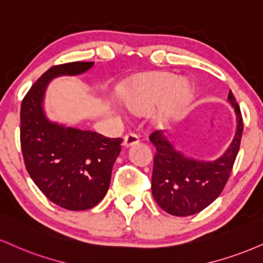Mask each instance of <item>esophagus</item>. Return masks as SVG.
<instances>
[{"label":"esophagus","mask_w":263,"mask_h":263,"mask_svg":"<svg viewBox=\"0 0 263 263\" xmlns=\"http://www.w3.org/2000/svg\"><path fill=\"white\" fill-rule=\"evenodd\" d=\"M138 141H140L138 136L136 134H132V132H128V134L123 136V145H125V147H129V145L138 143Z\"/></svg>","instance_id":"esophagus-1"}]
</instances>
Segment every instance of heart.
I'll use <instances>...</instances> for the list:
<instances>
[{"label":"heart","mask_w":263,"mask_h":263,"mask_svg":"<svg viewBox=\"0 0 263 263\" xmlns=\"http://www.w3.org/2000/svg\"><path fill=\"white\" fill-rule=\"evenodd\" d=\"M194 88L189 82H178V76L154 72L132 78L123 85L121 97L132 112L142 114L163 99L156 111L158 122H165L191 99Z\"/></svg>","instance_id":"obj_1"}]
</instances>
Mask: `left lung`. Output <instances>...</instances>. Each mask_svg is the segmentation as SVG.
Listing matches in <instances>:
<instances>
[{
	"label": "left lung",
	"mask_w": 263,
	"mask_h": 263,
	"mask_svg": "<svg viewBox=\"0 0 263 263\" xmlns=\"http://www.w3.org/2000/svg\"><path fill=\"white\" fill-rule=\"evenodd\" d=\"M228 99L235 109L238 128L224 156L214 162L190 159L176 151L160 131L151 135L149 140L157 149L153 158L152 195L166 213L192 216L208 207L223 191L238 156L243 129L241 111L232 90Z\"/></svg>",
	"instance_id": "obj_1"
}]
</instances>
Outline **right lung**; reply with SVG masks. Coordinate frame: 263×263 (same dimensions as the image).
I'll return each instance as SVG.
<instances>
[{"label":"right lung","mask_w":263,"mask_h":263,"mask_svg":"<svg viewBox=\"0 0 263 263\" xmlns=\"http://www.w3.org/2000/svg\"><path fill=\"white\" fill-rule=\"evenodd\" d=\"M94 62H68L49 68L25 94L21 105V147L25 167L50 201L69 211L97 205L109 190L122 138L50 122L43 110L52 78L80 74Z\"/></svg>","instance_id":"1"}]
</instances>
